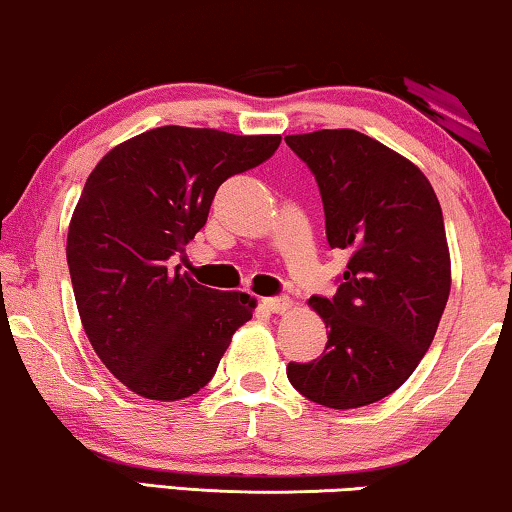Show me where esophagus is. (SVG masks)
I'll return each instance as SVG.
<instances>
[{
  "label": "esophagus",
  "instance_id": "obj_1",
  "mask_svg": "<svg viewBox=\"0 0 512 512\" xmlns=\"http://www.w3.org/2000/svg\"><path fill=\"white\" fill-rule=\"evenodd\" d=\"M263 305L268 307L270 312H275V314H284V312H289V310H291V298H289V296L265 298V300H263Z\"/></svg>",
  "mask_w": 512,
  "mask_h": 512
}]
</instances>
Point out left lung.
<instances>
[{"label":"left lung","mask_w":512,"mask_h":512,"mask_svg":"<svg viewBox=\"0 0 512 512\" xmlns=\"http://www.w3.org/2000/svg\"><path fill=\"white\" fill-rule=\"evenodd\" d=\"M284 139L317 179L328 244L349 254L335 296L310 298L328 328L324 354L286 375L324 408L377 403L415 373L450 298L440 202L415 163L363 132Z\"/></svg>","instance_id":"left-lung-1"}]
</instances>
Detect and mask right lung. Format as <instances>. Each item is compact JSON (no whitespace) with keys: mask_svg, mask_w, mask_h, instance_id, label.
I'll use <instances>...</instances> for the list:
<instances>
[{"mask_svg":"<svg viewBox=\"0 0 512 512\" xmlns=\"http://www.w3.org/2000/svg\"><path fill=\"white\" fill-rule=\"evenodd\" d=\"M279 142L163 125L114 146L90 172L69 223V275L90 345L135 394H198L254 314L249 293L207 289L172 263L207 223L223 181L261 165Z\"/></svg>","mask_w":512,"mask_h":512,"instance_id":"1","label":"right lung"}]
</instances>
